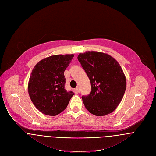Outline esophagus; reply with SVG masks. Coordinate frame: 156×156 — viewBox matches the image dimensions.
I'll return each instance as SVG.
<instances>
[{
    "label": "esophagus",
    "instance_id": "34e87169",
    "mask_svg": "<svg viewBox=\"0 0 156 156\" xmlns=\"http://www.w3.org/2000/svg\"><path fill=\"white\" fill-rule=\"evenodd\" d=\"M75 91L76 93H80V87H77L75 89Z\"/></svg>",
    "mask_w": 156,
    "mask_h": 156
}]
</instances>
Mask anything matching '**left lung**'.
<instances>
[{
	"label": "left lung",
	"instance_id": "1",
	"mask_svg": "<svg viewBox=\"0 0 156 156\" xmlns=\"http://www.w3.org/2000/svg\"><path fill=\"white\" fill-rule=\"evenodd\" d=\"M78 59L88 76L91 91L82 96L85 108L93 115L103 116L115 110L126 89V78L118 62L100 52L80 53Z\"/></svg>",
	"mask_w": 156,
	"mask_h": 156
}]
</instances>
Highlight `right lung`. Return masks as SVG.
<instances>
[{
	"label": "right lung",
	"mask_w": 156,
	"mask_h": 156,
	"mask_svg": "<svg viewBox=\"0 0 156 156\" xmlns=\"http://www.w3.org/2000/svg\"><path fill=\"white\" fill-rule=\"evenodd\" d=\"M73 55H54L40 61L31 73L29 95L35 107L43 113L55 116L68 106L75 95L65 88L64 72Z\"/></svg>",
	"instance_id": "add662e5"
}]
</instances>
